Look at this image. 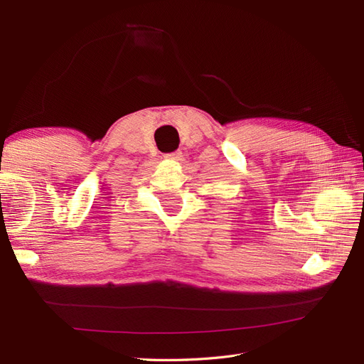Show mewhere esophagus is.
Here are the masks:
<instances>
[{
    "mask_svg": "<svg viewBox=\"0 0 364 364\" xmlns=\"http://www.w3.org/2000/svg\"><path fill=\"white\" fill-rule=\"evenodd\" d=\"M165 159L168 161H181L182 159V153L178 150V151H173V153H167V155L164 156Z\"/></svg>",
    "mask_w": 364,
    "mask_h": 364,
    "instance_id": "obj_1",
    "label": "esophagus"
}]
</instances>
